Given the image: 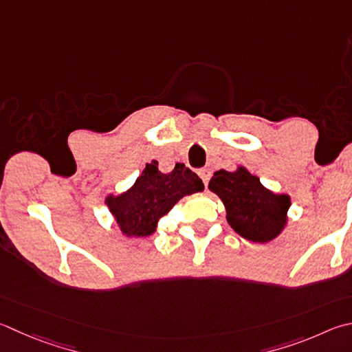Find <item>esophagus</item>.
<instances>
[{
  "mask_svg": "<svg viewBox=\"0 0 352 352\" xmlns=\"http://www.w3.org/2000/svg\"><path fill=\"white\" fill-rule=\"evenodd\" d=\"M198 175H200V178L203 180L204 186H208L209 178H210V170H209V169H201L200 172H198Z\"/></svg>",
  "mask_w": 352,
  "mask_h": 352,
  "instance_id": "esophagus-1",
  "label": "esophagus"
}]
</instances>
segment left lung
<instances>
[{
    "mask_svg": "<svg viewBox=\"0 0 352 352\" xmlns=\"http://www.w3.org/2000/svg\"><path fill=\"white\" fill-rule=\"evenodd\" d=\"M209 189L220 197L226 208V220L243 239L267 243L278 237L287 221L291 198L274 194L246 168L217 170L209 182Z\"/></svg>",
    "mask_w": 352,
    "mask_h": 352,
    "instance_id": "1",
    "label": "left lung"
}]
</instances>
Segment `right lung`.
<instances>
[{"label":"right lung","mask_w":352,"mask_h":352,"mask_svg":"<svg viewBox=\"0 0 352 352\" xmlns=\"http://www.w3.org/2000/svg\"><path fill=\"white\" fill-rule=\"evenodd\" d=\"M203 189V182L184 164L177 163L174 170L163 174L158 163L152 162L146 164L132 188L117 197L109 195L106 204L126 237H148L178 200Z\"/></svg>","instance_id":"right-lung-1"}]
</instances>
